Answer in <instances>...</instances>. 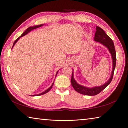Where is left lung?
<instances>
[{
    "instance_id": "left-lung-1",
    "label": "left lung",
    "mask_w": 128,
    "mask_h": 128,
    "mask_svg": "<svg viewBox=\"0 0 128 128\" xmlns=\"http://www.w3.org/2000/svg\"><path fill=\"white\" fill-rule=\"evenodd\" d=\"M94 41L100 43V44L104 45V46H105L108 49L109 52L110 53L112 58V64H113L110 77L107 82H106L104 84H102L101 86H94V87L92 88L86 87V86L78 84L74 78L73 69H72V78H71V84H72V87H73L76 91L80 94H84V95L91 96H96L98 93H100L110 84L112 79H113L114 72L116 68V54L114 43L113 40H112V39L106 34L105 31L101 27L96 26V31L95 35H94Z\"/></svg>"
}]
</instances>
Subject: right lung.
<instances>
[{
    "label": "right lung",
    "mask_w": 128,
    "mask_h": 128,
    "mask_svg": "<svg viewBox=\"0 0 128 128\" xmlns=\"http://www.w3.org/2000/svg\"><path fill=\"white\" fill-rule=\"evenodd\" d=\"M43 25H44V24H39V25H36V26H31V27H29L28 28H27L26 29V30L18 38H17L16 40H15V41L14 42V44H13V46H12V48H13V47L14 46V45L15 44H16V43L18 42V40H19V39H20L21 37H22V36H24L25 35H26V34H28V33H29L30 32V31H31L32 30H34V29H36V28H39V27H41L42 26H43ZM58 71L57 72H56V75H57V74H58ZM54 82H53V83L52 84V86H50V88H48V89L47 90H45V91H44V92H42V93H40V94H35V95H31V96H40V95H43V94H46V93H48V92L49 91H50V90H51V89H52V86H53V84H54Z\"/></svg>",
    "instance_id": "1"
}]
</instances>
